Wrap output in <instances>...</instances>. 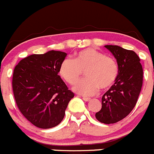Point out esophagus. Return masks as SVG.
I'll list each match as a JSON object with an SVG mask.
<instances>
[{"label":"esophagus","mask_w":154,"mask_h":154,"mask_svg":"<svg viewBox=\"0 0 154 154\" xmlns=\"http://www.w3.org/2000/svg\"><path fill=\"white\" fill-rule=\"evenodd\" d=\"M82 99H83L84 101H86V102L90 101V100H91L90 98H89V97H85V96H82Z\"/></svg>","instance_id":"1"}]
</instances>
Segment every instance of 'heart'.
Here are the masks:
<instances>
[{
	"instance_id": "b5f03b06",
	"label": "heart",
	"mask_w": 154,
	"mask_h": 154,
	"mask_svg": "<svg viewBox=\"0 0 154 154\" xmlns=\"http://www.w3.org/2000/svg\"><path fill=\"white\" fill-rule=\"evenodd\" d=\"M85 72L87 78L79 82L73 89L85 96H92L108 89L117 78L119 68L112 57L95 48H86L76 54L75 59L65 58L59 66V75L70 85H74Z\"/></svg>"
}]
</instances>
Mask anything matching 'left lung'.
I'll return each instance as SVG.
<instances>
[{
    "label": "left lung",
    "mask_w": 154,
    "mask_h": 154,
    "mask_svg": "<svg viewBox=\"0 0 154 154\" xmlns=\"http://www.w3.org/2000/svg\"><path fill=\"white\" fill-rule=\"evenodd\" d=\"M117 61L119 72L115 83L102 97V109L96 118L105 124L117 123L130 113L137 104L143 85L140 58L132 50L105 45Z\"/></svg>",
    "instance_id": "1"
}]
</instances>
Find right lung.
Listing matches in <instances>:
<instances>
[{
	"mask_svg": "<svg viewBox=\"0 0 154 154\" xmlns=\"http://www.w3.org/2000/svg\"><path fill=\"white\" fill-rule=\"evenodd\" d=\"M67 54L49 51L21 59L14 69L12 88L20 112L41 129L58 126L74 93L58 75Z\"/></svg>",
	"mask_w": 154,
	"mask_h": 154,
	"instance_id": "add662e5",
	"label": "right lung"
}]
</instances>
